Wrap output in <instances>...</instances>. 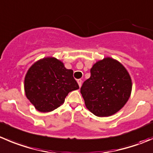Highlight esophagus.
I'll list each match as a JSON object with an SVG mask.
<instances>
[{
  "instance_id": "obj_1",
  "label": "esophagus",
  "mask_w": 153,
  "mask_h": 153,
  "mask_svg": "<svg viewBox=\"0 0 153 153\" xmlns=\"http://www.w3.org/2000/svg\"><path fill=\"white\" fill-rule=\"evenodd\" d=\"M77 82H78V86H79V87H81V84H82V81H81V79H78V81H77Z\"/></svg>"
}]
</instances>
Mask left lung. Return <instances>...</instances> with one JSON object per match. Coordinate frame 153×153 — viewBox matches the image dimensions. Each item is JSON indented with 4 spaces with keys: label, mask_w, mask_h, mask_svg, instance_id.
I'll list each match as a JSON object with an SVG mask.
<instances>
[{
    "label": "left lung",
    "mask_w": 153,
    "mask_h": 153,
    "mask_svg": "<svg viewBox=\"0 0 153 153\" xmlns=\"http://www.w3.org/2000/svg\"><path fill=\"white\" fill-rule=\"evenodd\" d=\"M90 78L81 88L87 109L94 115L105 117L123 108L131 96L132 82L125 66L107 57L93 64Z\"/></svg>",
    "instance_id": "1"
}]
</instances>
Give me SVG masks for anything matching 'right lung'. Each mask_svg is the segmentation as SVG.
I'll return each instance as SVG.
<instances>
[{
    "instance_id": "right-lung-1",
    "label": "right lung",
    "mask_w": 153,
    "mask_h": 153,
    "mask_svg": "<svg viewBox=\"0 0 153 153\" xmlns=\"http://www.w3.org/2000/svg\"><path fill=\"white\" fill-rule=\"evenodd\" d=\"M25 93L39 112H50L64 103L69 92L79 89L73 71L61 60L46 57L37 60L25 77Z\"/></svg>"
}]
</instances>
